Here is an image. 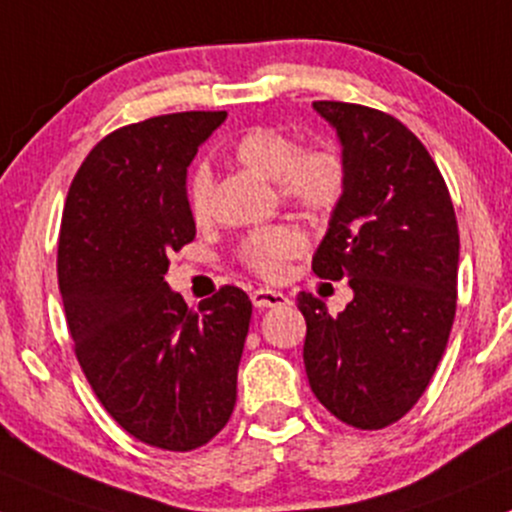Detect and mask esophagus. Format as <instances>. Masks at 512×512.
I'll return each mask as SVG.
<instances>
[{
    "mask_svg": "<svg viewBox=\"0 0 512 512\" xmlns=\"http://www.w3.org/2000/svg\"><path fill=\"white\" fill-rule=\"evenodd\" d=\"M251 302H254L256 309H268V307H285L290 300L283 295V292L268 290V287H258V290L251 292Z\"/></svg>",
    "mask_w": 512,
    "mask_h": 512,
    "instance_id": "34e87169",
    "label": "esophagus"
}]
</instances>
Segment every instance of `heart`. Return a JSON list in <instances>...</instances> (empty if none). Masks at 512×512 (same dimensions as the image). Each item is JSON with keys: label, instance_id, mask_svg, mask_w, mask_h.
<instances>
[{"label": "heart", "instance_id": "b5f03b06", "mask_svg": "<svg viewBox=\"0 0 512 512\" xmlns=\"http://www.w3.org/2000/svg\"><path fill=\"white\" fill-rule=\"evenodd\" d=\"M229 157L244 169L278 183V191L290 203L309 212H329L346 193L348 169L341 154L329 145L297 147V140L283 128L254 125L232 142ZM210 174L198 169L188 181V210L195 222L210 215ZM307 249V234L292 222L263 227L241 246V261L263 278L275 280L287 261Z\"/></svg>", "mask_w": 512, "mask_h": 512}]
</instances>
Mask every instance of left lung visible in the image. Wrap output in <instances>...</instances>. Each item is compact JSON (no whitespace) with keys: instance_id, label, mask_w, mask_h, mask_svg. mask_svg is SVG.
Here are the masks:
<instances>
[{"instance_id":"obj_1","label":"left lung","mask_w":512,"mask_h":512,"mask_svg":"<svg viewBox=\"0 0 512 512\" xmlns=\"http://www.w3.org/2000/svg\"><path fill=\"white\" fill-rule=\"evenodd\" d=\"M336 130L346 193L312 258L319 278H348L353 300L331 317L309 292V387L338 421L392 426L413 409L445 353L457 309L459 232L433 157L404 123L343 101H314Z\"/></svg>"}]
</instances>
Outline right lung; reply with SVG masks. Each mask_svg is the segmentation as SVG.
Masks as SVG:
<instances>
[{"label": "right lung", "mask_w": 512, "mask_h": 512, "mask_svg": "<svg viewBox=\"0 0 512 512\" xmlns=\"http://www.w3.org/2000/svg\"><path fill=\"white\" fill-rule=\"evenodd\" d=\"M225 111H186L111 132L74 176L57 244V280L74 353L103 409L132 438L188 452L237 404L251 321L225 285L191 309L164 280L195 239L186 176Z\"/></svg>", "instance_id": "right-lung-1"}]
</instances>
